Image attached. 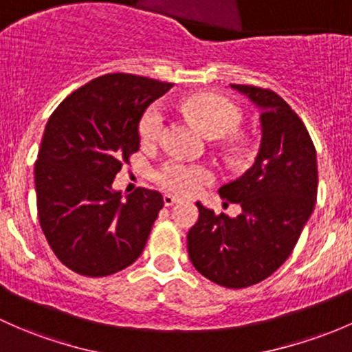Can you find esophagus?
I'll use <instances>...</instances> for the list:
<instances>
[{"label": "esophagus", "instance_id": "1", "mask_svg": "<svg viewBox=\"0 0 352 352\" xmlns=\"http://www.w3.org/2000/svg\"><path fill=\"white\" fill-rule=\"evenodd\" d=\"M179 201H180V199L175 197V195H172V194H165V195H164V202H165L166 207L177 204V202H179Z\"/></svg>", "mask_w": 352, "mask_h": 352}]
</instances>
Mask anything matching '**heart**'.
<instances>
[{
	"label": "heart",
	"mask_w": 352,
	"mask_h": 352,
	"mask_svg": "<svg viewBox=\"0 0 352 352\" xmlns=\"http://www.w3.org/2000/svg\"><path fill=\"white\" fill-rule=\"evenodd\" d=\"M192 120L197 121L209 136H226L241 123V111L229 99L219 94H195L180 102ZM165 126V111L160 104L150 106L140 120V138L143 143L157 142ZM214 173L209 166L186 164L180 160L165 162L155 173V180L166 190L180 195L197 194L212 182Z\"/></svg>",
	"instance_id": "heart-1"
}]
</instances>
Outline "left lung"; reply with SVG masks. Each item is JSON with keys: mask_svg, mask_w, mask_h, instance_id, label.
Instances as JSON below:
<instances>
[{"mask_svg": "<svg viewBox=\"0 0 352 352\" xmlns=\"http://www.w3.org/2000/svg\"><path fill=\"white\" fill-rule=\"evenodd\" d=\"M231 87L260 109V150L251 168L219 188L241 214L217 216L197 202L187 250L207 280L244 288L268 278L290 256L316 207L319 177L316 146L297 113L270 89Z\"/></svg>", "mask_w": 352, "mask_h": 352, "instance_id": "obj_1", "label": "left lung"}]
</instances>
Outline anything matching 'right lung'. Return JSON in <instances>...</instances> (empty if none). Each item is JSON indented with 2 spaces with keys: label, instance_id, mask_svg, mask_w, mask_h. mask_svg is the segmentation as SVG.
I'll use <instances>...</instances> for the list:
<instances>
[{
  "label": "right lung",
  "instance_id": "right-lung-1",
  "mask_svg": "<svg viewBox=\"0 0 352 352\" xmlns=\"http://www.w3.org/2000/svg\"><path fill=\"white\" fill-rule=\"evenodd\" d=\"M170 87L106 74L52 113L35 162L36 209L52 251L72 272L108 276L142 254L164 197L140 187L123 199L113 182L138 151L143 113Z\"/></svg>",
  "mask_w": 352,
  "mask_h": 352
}]
</instances>
